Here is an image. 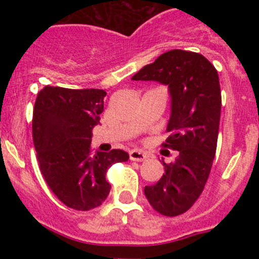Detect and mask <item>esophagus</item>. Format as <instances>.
Here are the masks:
<instances>
[{"instance_id": "1", "label": "esophagus", "mask_w": 259, "mask_h": 259, "mask_svg": "<svg viewBox=\"0 0 259 259\" xmlns=\"http://www.w3.org/2000/svg\"><path fill=\"white\" fill-rule=\"evenodd\" d=\"M149 157V154L143 150H139V149H134L130 152V158H131V161H137V162H143L145 161L146 158Z\"/></svg>"}]
</instances>
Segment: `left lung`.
I'll return each instance as SVG.
<instances>
[{"instance_id": "1", "label": "left lung", "mask_w": 259, "mask_h": 259, "mask_svg": "<svg viewBox=\"0 0 259 259\" xmlns=\"http://www.w3.org/2000/svg\"><path fill=\"white\" fill-rule=\"evenodd\" d=\"M132 80L158 81L168 87L171 115L163 146L178 150L155 184L144 188L155 211L166 217L185 212L202 193L211 170L221 120L218 72L198 53L174 49L146 65Z\"/></svg>"}]
</instances>
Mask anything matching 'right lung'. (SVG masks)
Segmentation results:
<instances>
[{
	"instance_id": "obj_1",
	"label": "right lung",
	"mask_w": 259,
	"mask_h": 259,
	"mask_svg": "<svg viewBox=\"0 0 259 259\" xmlns=\"http://www.w3.org/2000/svg\"><path fill=\"white\" fill-rule=\"evenodd\" d=\"M105 96L104 89L48 85L33 107L32 136L41 174L59 201L80 211L102 205L111 188L106 171L130 158L120 149L95 154L91 149Z\"/></svg>"
}]
</instances>
